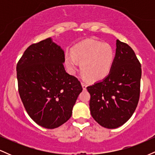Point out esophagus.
Masks as SVG:
<instances>
[{
	"label": "esophagus",
	"mask_w": 155,
	"mask_h": 155,
	"mask_svg": "<svg viewBox=\"0 0 155 155\" xmlns=\"http://www.w3.org/2000/svg\"><path fill=\"white\" fill-rule=\"evenodd\" d=\"M81 85H82V87H83L84 90H86L87 86V82H85V81H81Z\"/></svg>",
	"instance_id": "obj_1"
}]
</instances>
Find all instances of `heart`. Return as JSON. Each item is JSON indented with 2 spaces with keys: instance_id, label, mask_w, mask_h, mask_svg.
Returning <instances> with one entry per match:
<instances>
[{
  "instance_id": "heart-1",
  "label": "heart",
  "mask_w": 155,
  "mask_h": 155,
  "mask_svg": "<svg viewBox=\"0 0 155 155\" xmlns=\"http://www.w3.org/2000/svg\"><path fill=\"white\" fill-rule=\"evenodd\" d=\"M114 50L110 44L95 41H85L66 52L65 62L71 73H74L79 63L83 75L91 81L104 79L111 71L114 61Z\"/></svg>"
}]
</instances>
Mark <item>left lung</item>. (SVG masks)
<instances>
[{"mask_svg":"<svg viewBox=\"0 0 155 155\" xmlns=\"http://www.w3.org/2000/svg\"><path fill=\"white\" fill-rule=\"evenodd\" d=\"M141 65L128 44L117 40L116 55L108 76L87 87L92 117L102 127L114 129L130 118L140 97Z\"/></svg>","mask_w":155,"mask_h":155,"instance_id":"8db88e82","label":"left lung"}]
</instances>
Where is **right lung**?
<instances>
[{
    "label": "right lung",
    "instance_id": "obj_1",
    "mask_svg": "<svg viewBox=\"0 0 155 155\" xmlns=\"http://www.w3.org/2000/svg\"><path fill=\"white\" fill-rule=\"evenodd\" d=\"M65 54L47 38L29 46L17 63L18 91L27 113L36 124L53 129L71 118L81 83L65 71Z\"/></svg>",
    "mask_w": 155,
    "mask_h": 155
}]
</instances>
